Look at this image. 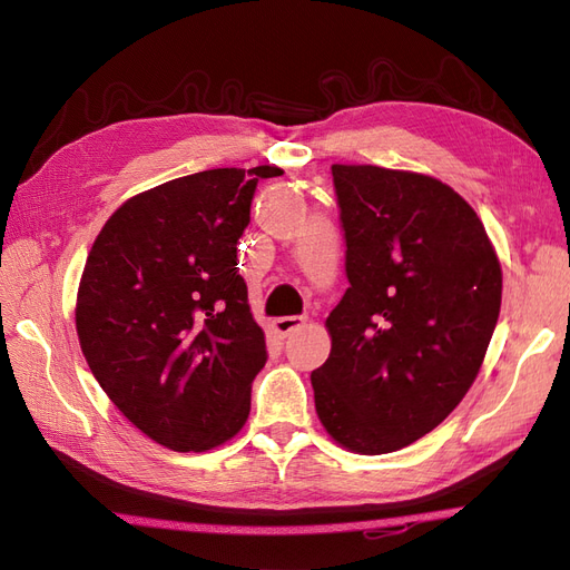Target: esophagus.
<instances>
[{"label":"esophagus","instance_id":"esophagus-1","mask_svg":"<svg viewBox=\"0 0 570 570\" xmlns=\"http://www.w3.org/2000/svg\"><path fill=\"white\" fill-rule=\"evenodd\" d=\"M302 323H304L302 316H283V318H275L273 321V331L278 333L281 337H287L292 331H297Z\"/></svg>","mask_w":570,"mask_h":570}]
</instances>
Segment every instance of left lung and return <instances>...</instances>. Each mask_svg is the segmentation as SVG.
Here are the masks:
<instances>
[{"label":"left lung","mask_w":570,"mask_h":570,"mask_svg":"<svg viewBox=\"0 0 570 570\" xmlns=\"http://www.w3.org/2000/svg\"><path fill=\"white\" fill-rule=\"evenodd\" d=\"M350 287L312 373L342 446L387 454L438 428L473 385L502 306V268L450 185L381 166L333 168Z\"/></svg>","instance_id":"1"}]
</instances>
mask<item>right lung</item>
Listing matches in <instances>:
<instances>
[{
  "mask_svg": "<svg viewBox=\"0 0 570 570\" xmlns=\"http://www.w3.org/2000/svg\"><path fill=\"white\" fill-rule=\"evenodd\" d=\"M212 168L128 199L85 264L76 327L97 383L147 438L204 452L245 425L268 352L237 271L262 178Z\"/></svg>",
  "mask_w": 570,
  "mask_h": 570,
  "instance_id": "add662e5",
  "label": "right lung"
}]
</instances>
